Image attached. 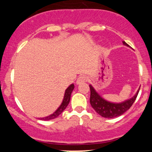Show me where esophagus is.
I'll return each mask as SVG.
<instances>
[{"instance_id":"34e87169","label":"esophagus","mask_w":152,"mask_h":152,"mask_svg":"<svg viewBox=\"0 0 152 152\" xmlns=\"http://www.w3.org/2000/svg\"><path fill=\"white\" fill-rule=\"evenodd\" d=\"M86 81H87V77L85 76H79L76 81V83L77 85H81V84L85 83Z\"/></svg>"}]
</instances>
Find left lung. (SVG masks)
I'll return each mask as SVG.
<instances>
[{"mask_svg":"<svg viewBox=\"0 0 152 152\" xmlns=\"http://www.w3.org/2000/svg\"><path fill=\"white\" fill-rule=\"evenodd\" d=\"M124 45L129 46L128 44L126 42L123 41ZM90 102L91 104L92 107L95 110V111L100 115L102 117L106 118H116L118 116L124 114L125 112H126L133 103L135 101L136 98H137V94L139 93V89L137 90V93L134 97L132 99H129V100L126 101V102H122V103L119 104H115L111 103V102H107L104 99H102L97 93L96 90H94L91 85H90Z\"/></svg>","mask_w":152,"mask_h":152,"instance_id":"8db88e82","label":"left lung"}]
</instances>
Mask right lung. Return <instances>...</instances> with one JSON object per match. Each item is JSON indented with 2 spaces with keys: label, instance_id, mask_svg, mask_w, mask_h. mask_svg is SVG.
<instances>
[{
  "label": "right lung",
  "instance_id": "add662e5",
  "mask_svg": "<svg viewBox=\"0 0 152 152\" xmlns=\"http://www.w3.org/2000/svg\"><path fill=\"white\" fill-rule=\"evenodd\" d=\"M73 89H74V85L72 84V85L69 86V87L67 88V90H65L63 102H62V104L60 105V107H59V108L56 110V111L54 112L53 114L50 115L49 116H47V117L45 118H40L41 120L49 121V120H52V119H54L56 118V117H58V116H59V115H60L61 113L65 110V108H66L67 105H68L69 102H70V95H71V93L73 90Z\"/></svg>",
  "mask_w": 152,
  "mask_h": 152
}]
</instances>
